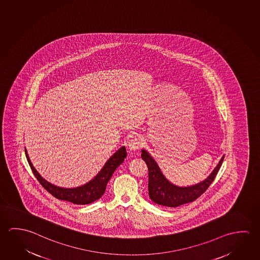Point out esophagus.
<instances>
[{
	"label": "esophagus",
	"instance_id": "34e87169",
	"mask_svg": "<svg viewBox=\"0 0 260 260\" xmlns=\"http://www.w3.org/2000/svg\"><path fill=\"white\" fill-rule=\"evenodd\" d=\"M143 144V141L141 139V137L137 136V135H133L131 137V139L128 141V144L127 147L129 150L134 151L137 149H140L141 146Z\"/></svg>",
	"mask_w": 260,
	"mask_h": 260
}]
</instances>
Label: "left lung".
Wrapping results in <instances>:
<instances>
[{
  "label": "left lung",
  "instance_id": "obj_1",
  "mask_svg": "<svg viewBox=\"0 0 260 260\" xmlns=\"http://www.w3.org/2000/svg\"><path fill=\"white\" fill-rule=\"evenodd\" d=\"M141 157L149 169V196L155 203L165 207L176 208L196 200L212 183L219 171L224 156L207 179L200 183L189 187H178L171 183L162 174L157 162L145 149L141 150Z\"/></svg>",
  "mask_w": 260,
  "mask_h": 260
}]
</instances>
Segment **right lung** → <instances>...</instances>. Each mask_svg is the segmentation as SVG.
<instances>
[{
	"mask_svg": "<svg viewBox=\"0 0 260 260\" xmlns=\"http://www.w3.org/2000/svg\"><path fill=\"white\" fill-rule=\"evenodd\" d=\"M25 154L35 178L50 194L58 200H65L77 205L89 204L103 196L106 189L107 183L109 182L111 176L114 173L116 169L124 161L125 157H127V151L125 147H121L109 158V160L105 163L102 171L99 172L97 176L88 183L81 187L64 188L49 183L47 180L42 178L38 171L35 170V167L32 166L26 149Z\"/></svg>",
	"mask_w": 260,
	"mask_h": 260,
	"instance_id": "1",
	"label": "right lung"
}]
</instances>
